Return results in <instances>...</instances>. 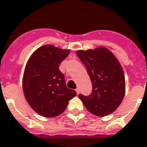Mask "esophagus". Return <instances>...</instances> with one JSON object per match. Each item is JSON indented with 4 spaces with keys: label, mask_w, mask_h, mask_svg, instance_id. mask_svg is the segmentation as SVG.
<instances>
[{
    "label": "esophagus",
    "mask_w": 147,
    "mask_h": 147,
    "mask_svg": "<svg viewBox=\"0 0 147 147\" xmlns=\"http://www.w3.org/2000/svg\"><path fill=\"white\" fill-rule=\"evenodd\" d=\"M76 91L77 94H79V91H80V90H79V87H77L76 89Z\"/></svg>",
    "instance_id": "esophagus-1"
}]
</instances>
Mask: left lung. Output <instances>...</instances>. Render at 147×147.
Here are the masks:
<instances>
[{"instance_id": "1", "label": "left lung", "mask_w": 147, "mask_h": 147, "mask_svg": "<svg viewBox=\"0 0 147 147\" xmlns=\"http://www.w3.org/2000/svg\"><path fill=\"white\" fill-rule=\"evenodd\" d=\"M76 54L86 66L93 85L90 95L79 94V98L93 115L103 117L113 113L121 103L125 90L124 71L119 61L104 47L78 51Z\"/></svg>"}]
</instances>
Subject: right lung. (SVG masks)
<instances>
[{"label": "right lung", "instance_id": "add662e5", "mask_svg": "<svg viewBox=\"0 0 147 147\" xmlns=\"http://www.w3.org/2000/svg\"><path fill=\"white\" fill-rule=\"evenodd\" d=\"M70 53L53 45L40 47L29 57L22 87L29 106L41 116L53 118L65 111L76 92L67 88L59 65Z\"/></svg>", "mask_w": 147, "mask_h": 147}]
</instances>
